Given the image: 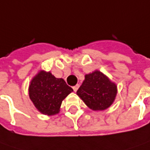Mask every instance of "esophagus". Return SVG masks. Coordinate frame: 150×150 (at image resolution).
Masks as SVG:
<instances>
[{"label":"esophagus","mask_w":150,"mask_h":150,"mask_svg":"<svg viewBox=\"0 0 150 150\" xmlns=\"http://www.w3.org/2000/svg\"><path fill=\"white\" fill-rule=\"evenodd\" d=\"M79 84H76V85H75V86H74V87H73V89H74V91H75V92H76V91H77V90H78V88H79Z\"/></svg>","instance_id":"1"}]
</instances>
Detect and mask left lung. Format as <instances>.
Segmentation results:
<instances>
[{"instance_id":"8db88e82","label":"left lung","mask_w":150,"mask_h":150,"mask_svg":"<svg viewBox=\"0 0 150 150\" xmlns=\"http://www.w3.org/2000/svg\"><path fill=\"white\" fill-rule=\"evenodd\" d=\"M76 93L90 109L103 111L113 103L117 86L103 72L96 70L85 75Z\"/></svg>"}]
</instances>
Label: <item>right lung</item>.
Listing matches in <instances>:
<instances>
[{
	"label": "right lung",
	"instance_id": "add662e5",
	"mask_svg": "<svg viewBox=\"0 0 150 150\" xmlns=\"http://www.w3.org/2000/svg\"><path fill=\"white\" fill-rule=\"evenodd\" d=\"M73 89L62 78L41 70L33 77L28 86V95L38 112L47 116L59 113L64 100Z\"/></svg>",
	"mask_w": 150,
	"mask_h": 150
}]
</instances>
